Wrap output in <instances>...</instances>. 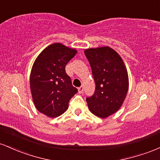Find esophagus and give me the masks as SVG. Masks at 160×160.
Instances as JSON below:
<instances>
[{
  "mask_svg": "<svg viewBox=\"0 0 160 160\" xmlns=\"http://www.w3.org/2000/svg\"><path fill=\"white\" fill-rule=\"evenodd\" d=\"M83 89H84L83 86H80V87L78 88V92L80 93V94H81V93L83 92Z\"/></svg>",
  "mask_w": 160,
  "mask_h": 160,
  "instance_id": "obj_1",
  "label": "esophagus"
}]
</instances>
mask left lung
<instances>
[{"instance_id": "obj_1", "label": "left lung", "mask_w": 160, "mask_h": 160, "mask_svg": "<svg viewBox=\"0 0 160 160\" xmlns=\"http://www.w3.org/2000/svg\"><path fill=\"white\" fill-rule=\"evenodd\" d=\"M95 82L94 94L86 98L93 114L106 118L120 109L128 89L127 70L122 58L108 47L85 50Z\"/></svg>"}]
</instances>
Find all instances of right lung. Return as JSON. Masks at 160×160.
<instances>
[{
	"label": "right lung",
	"mask_w": 160,
	"mask_h": 160,
	"mask_svg": "<svg viewBox=\"0 0 160 160\" xmlns=\"http://www.w3.org/2000/svg\"><path fill=\"white\" fill-rule=\"evenodd\" d=\"M76 53L77 50L62 43H52L40 53L33 65L30 77L33 102L47 117L62 115L78 92L65 71L66 65Z\"/></svg>",
	"instance_id": "right-lung-1"
}]
</instances>
